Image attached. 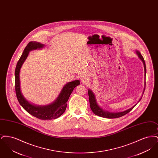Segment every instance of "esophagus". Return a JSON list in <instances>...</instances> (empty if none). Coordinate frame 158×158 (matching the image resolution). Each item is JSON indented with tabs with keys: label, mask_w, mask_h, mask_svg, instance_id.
<instances>
[{
	"label": "esophagus",
	"mask_w": 158,
	"mask_h": 158,
	"mask_svg": "<svg viewBox=\"0 0 158 158\" xmlns=\"http://www.w3.org/2000/svg\"><path fill=\"white\" fill-rule=\"evenodd\" d=\"M89 78L88 76H84L82 77V79H81V81L82 83L83 84H87L89 82Z\"/></svg>",
	"instance_id": "obj_1"
}]
</instances>
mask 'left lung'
Segmentation results:
<instances>
[{
    "label": "left lung",
    "mask_w": 158,
    "mask_h": 158,
    "mask_svg": "<svg viewBox=\"0 0 158 158\" xmlns=\"http://www.w3.org/2000/svg\"><path fill=\"white\" fill-rule=\"evenodd\" d=\"M135 53L138 57L139 58V59L141 60L143 63V66H144V81L146 80V64H145V61L143 59V56H142L141 53H140L138 50H135ZM145 85H146V82H144V88L143 92L144 93V89H145ZM88 95H89V104H90V107L91 110L92 111V112L94 113L95 115H98L99 117H104V118H118L122 117L126 114H127L128 113H129L130 111H131L133 110V108L137 105V104L141 100V99L142 98V97L139 99L138 102L133 106L131 108L128 109L126 111H122V112H118V113H112V112H109L108 111H106L105 110H104L102 107H101L99 105H98L97 99L95 97V94L93 92V91L91 89H88Z\"/></svg>",
    "instance_id": "obj_1"
}]
</instances>
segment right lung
I'll return each instance as SVG.
<instances>
[{
    "mask_svg": "<svg viewBox=\"0 0 158 158\" xmlns=\"http://www.w3.org/2000/svg\"><path fill=\"white\" fill-rule=\"evenodd\" d=\"M44 47V44L36 41H31L25 48L23 54L18 60L15 69V90L16 97L23 109L31 115L43 120L55 119L64 113L67 102L74 88L80 85L79 80H75L64 85L59 96L53 102L46 105H37L29 102L23 95L21 89L20 70L23 63L27 59L30 52L34 50H40Z\"/></svg>",
    "mask_w": 158,
    "mask_h": 158,
    "instance_id": "right-lung-1",
    "label": "right lung"
}]
</instances>
